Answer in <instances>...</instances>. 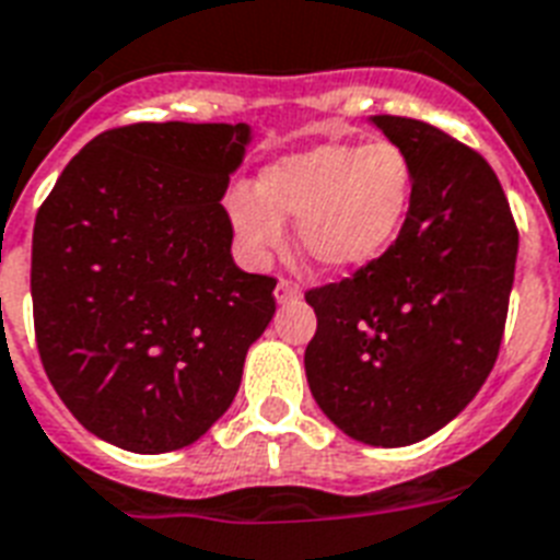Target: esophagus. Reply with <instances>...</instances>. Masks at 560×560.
Masks as SVG:
<instances>
[{"mask_svg":"<svg viewBox=\"0 0 560 560\" xmlns=\"http://www.w3.org/2000/svg\"><path fill=\"white\" fill-rule=\"evenodd\" d=\"M295 299H299V288H295L293 281L281 279L279 284H276V302L290 304V302H295Z\"/></svg>","mask_w":560,"mask_h":560,"instance_id":"34e87169","label":"esophagus"}]
</instances>
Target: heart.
<instances>
[{
  "label": "heart",
  "instance_id": "obj_1",
  "mask_svg": "<svg viewBox=\"0 0 560 560\" xmlns=\"http://www.w3.org/2000/svg\"><path fill=\"white\" fill-rule=\"evenodd\" d=\"M413 166L388 140L319 143L267 166L258 189L230 195L241 249L267 261L284 244V218L299 221V244L325 270H359L383 258L406 226Z\"/></svg>",
  "mask_w": 560,
  "mask_h": 560
}]
</instances>
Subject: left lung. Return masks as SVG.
Listing matches in <instances>:
<instances>
[{
	"label": "left lung",
	"instance_id": "8db88e82",
	"mask_svg": "<svg viewBox=\"0 0 560 560\" xmlns=\"http://www.w3.org/2000/svg\"><path fill=\"white\" fill-rule=\"evenodd\" d=\"M408 154L406 226L374 265L307 290L313 399L348 438L420 443L469 406L501 351L517 226L492 166L438 126L371 117Z\"/></svg>",
	"mask_w": 560,
	"mask_h": 560
}]
</instances>
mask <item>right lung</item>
I'll use <instances>...</instances> for the list:
<instances>
[{"mask_svg": "<svg viewBox=\"0 0 560 560\" xmlns=\"http://www.w3.org/2000/svg\"><path fill=\"white\" fill-rule=\"evenodd\" d=\"M247 122H135L68 163L36 212V348L66 408L138 454L195 443L230 408L276 279L233 261L221 207Z\"/></svg>", "mask_w": 560, "mask_h": 560, "instance_id": "right-lung-1", "label": "right lung"}]
</instances>
